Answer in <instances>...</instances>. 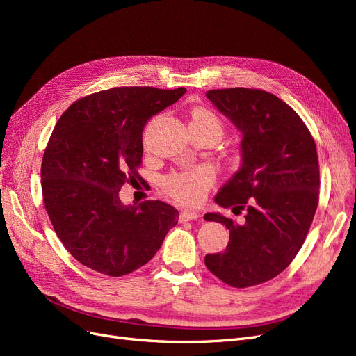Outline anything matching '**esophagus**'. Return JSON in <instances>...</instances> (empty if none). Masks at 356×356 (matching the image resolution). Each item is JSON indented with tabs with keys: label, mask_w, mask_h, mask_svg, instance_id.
Returning <instances> with one entry per match:
<instances>
[{
	"label": "esophagus",
	"mask_w": 356,
	"mask_h": 356,
	"mask_svg": "<svg viewBox=\"0 0 356 356\" xmlns=\"http://www.w3.org/2000/svg\"><path fill=\"white\" fill-rule=\"evenodd\" d=\"M199 217H200V213L195 212V211H182L179 213L181 221H193V220H197Z\"/></svg>",
	"instance_id": "1"
}]
</instances>
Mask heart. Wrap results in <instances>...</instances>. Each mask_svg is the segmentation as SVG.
<instances>
[{
	"label": "heart",
	"mask_w": 356,
	"mask_h": 356,
	"mask_svg": "<svg viewBox=\"0 0 356 356\" xmlns=\"http://www.w3.org/2000/svg\"><path fill=\"white\" fill-rule=\"evenodd\" d=\"M207 129L217 135H222V122L213 111L196 106L190 114V129ZM215 181V172L208 165H200L191 169L170 172L161 181V187L168 196L186 204L199 203Z\"/></svg>",
	"instance_id": "b5f03b06"
}]
</instances>
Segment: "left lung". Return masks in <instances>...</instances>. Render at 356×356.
<instances>
[{"label":"left lung","instance_id":"1","mask_svg":"<svg viewBox=\"0 0 356 356\" xmlns=\"http://www.w3.org/2000/svg\"><path fill=\"white\" fill-rule=\"evenodd\" d=\"M207 98L242 132V165L215 202L245 215L242 222L204 215L230 232L224 252L207 254L204 264L230 286H254L284 272L305 243L319 202L316 144L273 93L233 88L209 90Z\"/></svg>","mask_w":356,"mask_h":356}]
</instances>
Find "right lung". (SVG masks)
<instances>
[{
    "mask_svg": "<svg viewBox=\"0 0 356 356\" xmlns=\"http://www.w3.org/2000/svg\"><path fill=\"white\" fill-rule=\"evenodd\" d=\"M184 88L123 86L75 101L41 161L42 200L67 251L92 270L123 276L148 263L179 213L160 200L124 207L118 191L141 181L143 131Z\"/></svg>",
    "mask_w": 356,
    "mask_h": 356,
    "instance_id": "1",
    "label": "right lung"
}]
</instances>
